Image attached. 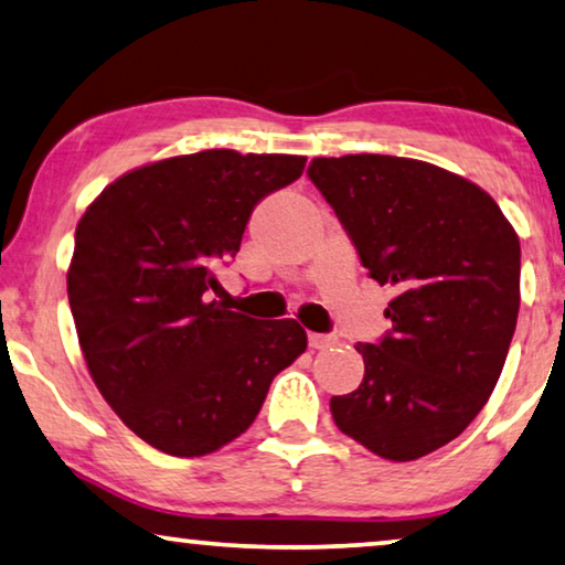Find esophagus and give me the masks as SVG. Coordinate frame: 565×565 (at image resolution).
I'll return each mask as SVG.
<instances>
[{
  "label": "esophagus",
  "mask_w": 565,
  "mask_h": 565,
  "mask_svg": "<svg viewBox=\"0 0 565 565\" xmlns=\"http://www.w3.org/2000/svg\"><path fill=\"white\" fill-rule=\"evenodd\" d=\"M337 344L334 334H319V332H309V348L311 350H327Z\"/></svg>",
  "instance_id": "obj_1"
}]
</instances>
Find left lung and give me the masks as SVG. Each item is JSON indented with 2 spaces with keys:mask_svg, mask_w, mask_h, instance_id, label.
<instances>
[{
  "mask_svg": "<svg viewBox=\"0 0 565 565\" xmlns=\"http://www.w3.org/2000/svg\"><path fill=\"white\" fill-rule=\"evenodd\" d=\"M309 180L393 286L391 332L355 344L365 375L334 395L337 428L377 457L414 461L465 431L500 381L520 309V241L482 188L418 159L317 157Z\"/></svg>",
  "mask_w": 565,
  "mask_h": 565,
  "instance_id": "1",
  "label": "left lung"
}]
</instances>
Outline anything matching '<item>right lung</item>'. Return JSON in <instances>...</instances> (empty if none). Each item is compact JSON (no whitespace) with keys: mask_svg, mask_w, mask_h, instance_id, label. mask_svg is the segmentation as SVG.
Here are the masks:
<instances>
[{"mask_svg":"<svg viewBox=\"0 0 565 565\" xmlns=\"http://www.w3.org/2000/svg\"><path fill=\"white\" fill-rule=\"evenodd\" d=\"M307 157L205 149L121 174L75 228L67 301L88 373L139 439L205 457L246 431L268 385L307 350L294 319L213 299L254 207Z\"/></svg>","mask_w":565,"mask_h":565,"instance_id":"add662e5","label":"right lung"}]
</instances>
